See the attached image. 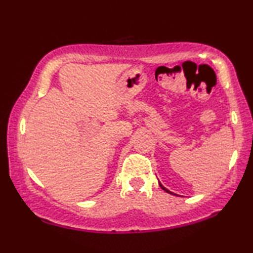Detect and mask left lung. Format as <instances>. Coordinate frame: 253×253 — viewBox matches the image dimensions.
Segmentation results:
<instances>
[{
  "mask_svg": "<svg viewBox=\"0 0 253 253\" xmlns=\"http://www.w3.org/2000/svg\"><path fill=\"white\" fill-rule=\"evenodd\" d=\"M159 185H160V187H161V188H163V190H164V191H166V192H167V193H172V192H169V190H167V188H165V187H164V186H163V185H161V184H159ZM172 194H174V193H172Z\"/></svg>",
  "mask_w": 253,
  "mask_h": 253,
  "instance_id": "1",
  "label": "left lung"
}]
</instances>
